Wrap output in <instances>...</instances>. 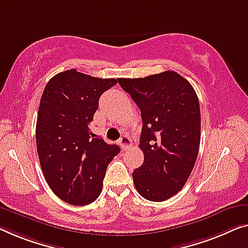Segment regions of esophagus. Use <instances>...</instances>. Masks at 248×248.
Returning a JSON list of instances; mask_svg holds the SVG:
<instances>
[{
    "instance_id": "1",
    "label": "esophagus",
    "mask_w": 248,
    "mask_h": 248,
    "mask_svg": "<svg viewBox=\"0 0 248 248\" xmlns=\"http://www.w3.org/2000/svg\"><path fill=\"white\" fill-rule=\"evenodd\" d=\"M119 143L123 150H127L128 148L131 147V139L128 136H123L119 140Z\"/></svg>"
}]
</instances>
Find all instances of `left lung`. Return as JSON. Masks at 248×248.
I'll return each instance as SVG.
<instances>
[{
	"mask_svg": "<svg viewBox=\"0 0 248 248\" xmlns=\"http://www.w3.org/2000/svg\"><path fill=\"white\" fill-rule=\"evenodd\" d=\"M118 82L139 107L143 162L132 172L136 189L164 202L184 187L197 159L201 109L191 84L175 71Z\"/></svg>",
	"mask_w": 248,
	"mask_h": 248,
	"instance_id": "obj_1",
	"label": "left lung"
}]
</instances>
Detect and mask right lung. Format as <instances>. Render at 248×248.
Masks as SVG:
<instances>
[{
	"instance_id": "1",
	"label": "right lung",
	"mask_w": 248,
	"mask_h": 248,
	"mask_svg": "<svg viewBox=\"0 0 248 248\" xmlns=\"http://www.w3.org/2000/svg\"><path fill=\"white\" fill-rule=\"evenodd\" d=\"M116 83L71 69L51 78L43 90L35 129L40 165L53 193L71 205L99 197L107 167L120 151L89 128L101 94Z\"/></svg>"
}]
</instances>
